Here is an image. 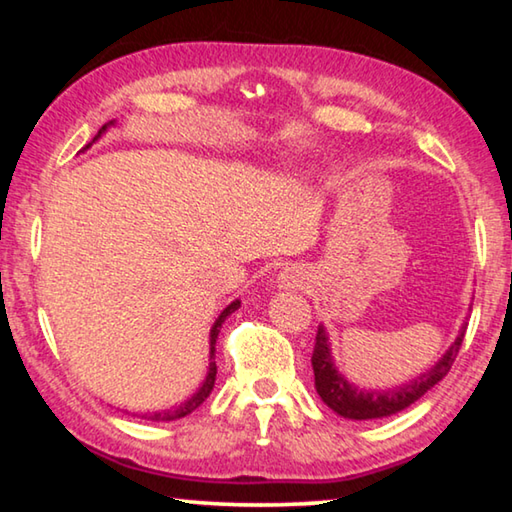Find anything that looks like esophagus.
Masks as SVG:
<instances>
[{"mask_svg":"<svg viewBox=\"0 0 512 512\" xmlns=\"http://www.w3.org/2000/svg\"><path fill=\"white\" fill-rule=\"evenodd\" d=\"M302 280H305V275H302L296 266L284 268V271L280 273V282H282V287H287V289L302 287Z\"/></svg>","mask_w":512,"mask_h":512,"instance_id":"1","label":"esophagus"}]
</instances>
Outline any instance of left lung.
I'll list each match as a JSON object with an SVG mask.
<instances>
[{"label":"left lung","instance_id":"left-lung-1","mask_svg":"<svg viewBox=\"0 0 512 512\" xmlns=\"http://www.w3.org/2000/svg\"><path fill=\"white\" fill-rule=\"evenodd\" d=\"M463 336H465V329L458 334V339L454 341L452 348L445 352V357L440 359L429 372H424V375H420L418 379H413L411 384H404L400 388H393V391H384V393L379 391L368 393V391H359L357 386L348 384V381L339 375V370H336L332 363V357H329L325 329L318 327L314 354H311L316 391L320 395V400H323L332 411L343 415V418H350V420L386 418V415L404 411L406 406L418 402L424 393L431 391V388L447 375L458 350H461Z\"/></svg>","mask_w":512,"mask_h":512}]
</instances>
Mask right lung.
Segmentation results:
<instances>
[{"label": "right lung", "instance_id": "obj_1", "mask_svg": "<svg viewBox=\"0 0 512 512\" xmlns=\"http://www.w3.org/2000/svg\"><path fill=\"white\" fill-rule=\"evenodd\" d=\"M112 124V121H110ZM108 128V124H103L101 128H99V133L94 135V140H97V137H101V133L106 131ZM92 140V142H94ZM90 146V144H88ZM235 309H239V300H235L232 302V305H228L225 307L223 311H221V316L216 318V323H214V327H212V339H210V343H212V348H210V354L214 357V345H216V339H219V332H221V325H223V320L228 318L232 311ZM214 379H216V361H210V372H207V377H205V381H203V386L198 388V393L192 397V400H187L185 404H180L178 409H173V411H167V413H153L151 415V420H178V418H185V415H189L192 411H196L198 406H201L207 397H210V393H212V388H214Z\"/></svg>", "mask_w": 512, "mask_h": 512}]
</instances>
